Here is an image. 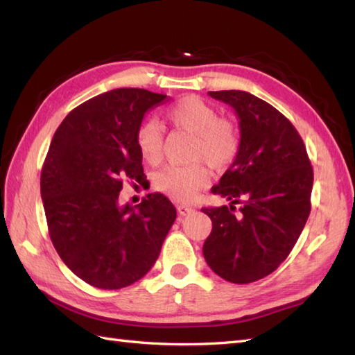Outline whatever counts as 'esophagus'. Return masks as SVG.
Returning <instances> with one entry per match:
<instances>
[{"label": "esophagus", "instance_id": "34e87169", "mask_svg": "<svg viewBox=\"0 0 355 355\" xmlns=\"http://www.w3.org/2000/svg\"><path fill=\"white\" fill-rule=\"evenodd\" d=\"M177 210H178V215H180V216H186V215H189V214H192V212H193V209H192V207H189V206H183V205H180V206L177 207Z\"/></svg>", "mask_w": 355, "mask_h": 355}]
</instances>
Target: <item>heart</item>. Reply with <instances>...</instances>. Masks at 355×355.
Segmentation results:
<instances>
[{
	"label": "heart",
	"mask_w": 355,
	"mask_h": 355,
	"mask_svg": "<svg viewBox=\"0 0 355 355\" xmlns=\"http://www.w3.org/2000/svg\"><path fill=\"white\" fill-rule=\"evenodd\" d=\"M168 122L192 135L191 158L205 160L210 168L223 171L235 162L239 153V132L233 122L218 117V111L200 99L186 96L166 112ZM135 145L140 157L155 164L163 155V134L153 120L143 122L135 131ZM209 184V171L202 163L189 166H168L157 173L155 187L177 201H191L202 187Z\"/></svg>",
	"instance_id": "obj_1"
}]
</instances>
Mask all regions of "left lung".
<instances>
[{
	"label": "left lung",
	"instance_id": "left-lung-1",
	"mask_svg": "<svg viewBox=\"0 0 355 355\" xmlns=\"http://www.w3.org/2000/svg\"><path fill=\"white\" fill-rule=\"evenodd\" d=\"M239 119V153L212 192L230 206L202 207L212 232L207 266L233 284H250L281 266L311 210L313 168L304 140L282 112L247 92H209ZM235 204H241L236 212Z\"/></svg>",
	"mask_w": 355,
	"mask_h": 355
}]
</instances>
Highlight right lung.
Returning <instances> with one entry per match:
<instances>
[{
	"label": "right lung",
	"mask_w": 355,
	"mask_h": 355,
	"mask_svg": "<svg viewBox=\"0 0 355 355\" xmlns=\"http://www.w3.org/2000/svg\"><path fill=\"white\" fill-rule=\"evenodd\" d=\"M169 101L140 88H117L69 112L50 143L41 197L51 243L87 284L119 290L153 268L177 210L163 193L119 206L125 180L145 178L135 131L146 111Z\"/></svg>",
	"instance_id": "1"
}]
</instances>
